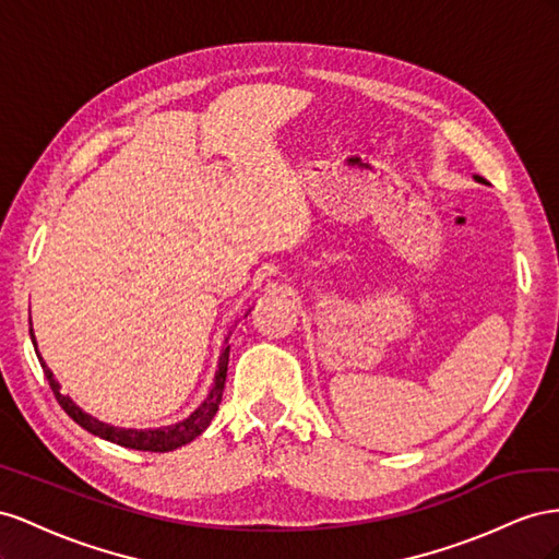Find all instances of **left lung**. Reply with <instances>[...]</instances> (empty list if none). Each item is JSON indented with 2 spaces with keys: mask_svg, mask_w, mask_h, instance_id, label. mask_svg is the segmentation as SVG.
<instances>
[{
  "mask_svg": "<svg viewBox=\"0 0 559 559\" xmlns=\"http://www.w3.org/2000/svg\"><path fill=\"white\" fill-rule=\"evenodd\" d=\"M477 180H480V178H477Z\"/></svg>",
  "mask_w": 559,
  "mask_h": 559,
  "instance_id": "obj_1",
  "label": "left lung"
}]
</instances>
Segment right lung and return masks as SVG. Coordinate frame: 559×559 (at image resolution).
<instances>
[{
	"mask_svg": "<svg viewBox=\"0 0 559 559\" xmlns=\"http://www.w3.org/2000/svg\"><path fill=\"white\" fill-rule=\"evenodd\" d=\"M29 337H32V344H35V334H32V328H29ZM227 365H229V346L222 350L215 384L211 389V395L203 401V405L194 414H191L189 419L175 424L170 428H162V430H126V428H115V426H107L98 419H93L86 412L79 409L68 395L60 393V384L53 379L51 370L46 368L44 360H41V370H44L46 379H49V386L56 395V401L60 403V407L66 409L79 426L86 428L88 433L105 438L109 442H117V444H121V448H131V450H140V452H170V450L182 448V444L191 442L197 436H201L203 430L209 428V424L213 421L215 412L219 407V401H222V391H225Z\"/></svg>",
	"mask_w": 559,
	"mask_h": 559,
	"instance_id": "add662e5",
	"label": "right lung"
}]
</instances>
